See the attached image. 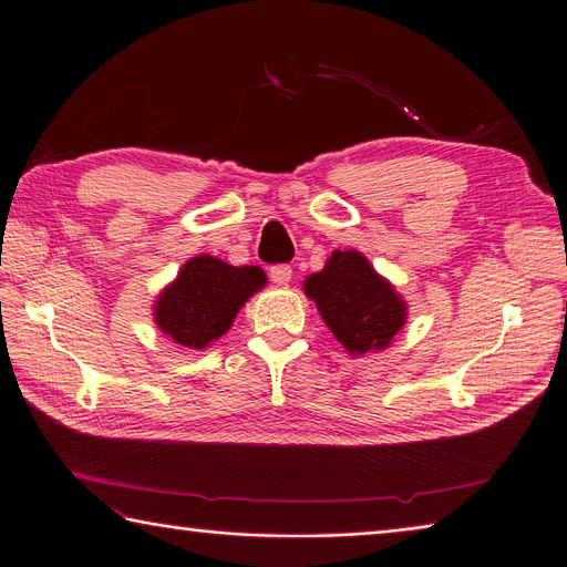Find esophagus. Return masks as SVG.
Here are the masks:
<instances>
[{
    "label": "esophagus",
    "mask_w": 567,
    "mask_h": 567,
    "mask_svg": "<svg viewBox=\"0 0 567 567\" xmlns=\"http://www.w3.org/2000/svg\"><path fill=\"white\" fill-rule=\"evenodd\" d=\"M268 276H270V280L276 282V285H287L289 280H291V266H287V264H278V266H270V270H268Z\"/></svg>",
    "instance_id": "1"
}]
</instances>
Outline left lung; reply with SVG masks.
I'll return each mask as SVG.
<instances>
[{
    "label": "left lung",
    "mask_w": 567,
    "mask_h": 567,
    "mask_svg": "<svg viewBox=\"0 0 567 567\" xmlns=\"http://www.w3.org/2000/svg\"><path fill=\"white\" fill-rule=\"evenodd\" d=\"M303 287L333 337L352 354L383 350L404 327V301L360 251L337 249Z\"/></svg>",
    "instance_id": "left-lung-1"
}]
</instances>
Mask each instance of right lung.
Returning <instances> with one entry per match:
<instances>
[{"label":"right lung","mask_w":567,"mask_h":567,"mask_svg":"<svg viewBox=\"0 0 567 567\" xmlns=\"http://www.w3.org/2000/svg\"><path fill=\"white\" fill-rule=\"evenodd\" d=\"M266 282L259 266L194 257L158 297L156 324L177 346L200 350L228 331L240 306Z\"/></svg>","instance_id":"right-lung-1"}]
</instances>
